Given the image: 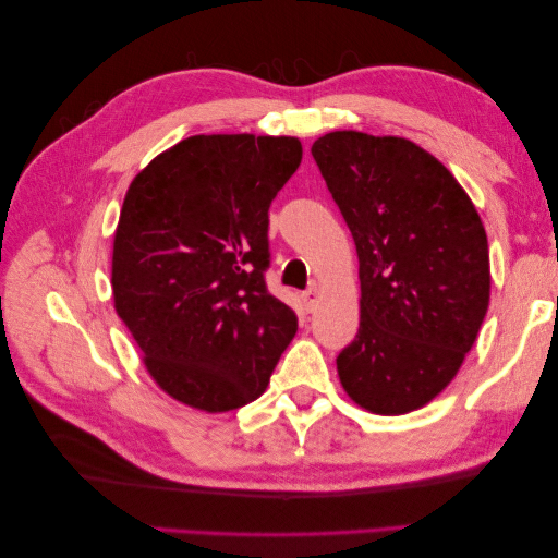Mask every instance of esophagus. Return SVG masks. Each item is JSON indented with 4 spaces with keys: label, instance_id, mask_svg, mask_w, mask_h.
<instances>
[{
    "label": "esophagus",
    "instance_id": "obj_1",
    "mask_svg": "<svg viewBox=\"0 0 558 558\" xmlns=\"http://www.w3.org/2000/svg\"><path fill=\"white\" fill-rule=\"evenodd\" d=\"M318 300H322V292H318L316 288H310L306 292H302V302H304V306H306V310H310V312L316 310Z\"/></svg>",
    "mask_w": 558,
    "mask_h": 558
}]
</instances>
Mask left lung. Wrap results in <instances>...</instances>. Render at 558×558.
I'll list each match as a JSON object with an SVG mask.
<instances>
[{"label": "left lung", "instance_id": "obj_1", "mask_svg": "<svg viewBox=\"0 0 558 558\" xmlns=\"http://www.w3.org/2000/svg\"><path fill=\"white\" fill-rule=\"evenodd\" d=\"M312 156L360 256V330L338 354L345 393L374 414L424 408L453 381L489 306L480 213L410 138L330 132Z\"/></svg>", "mask_w": 558, "mask_h": 558}]
</instances>
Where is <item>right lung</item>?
<instances>
[{
	"label": "right lung",
	"mask_w": 558,
	"mask_h": 558,
	"mask_svg": "<svg viewBox=\"0 0 558 558\" xmlns=\"http://www.w3.org/2000/svg\"><path fill=\"white\" fill-rule=\"evenodd\" d=\"M302 162L294 136L198 134L126 189L114 312L170 398L228 412L264 393L298 316L266 288L268 208Z\"/></svg>",
	"instance_id": "1"
}]
</instances>
